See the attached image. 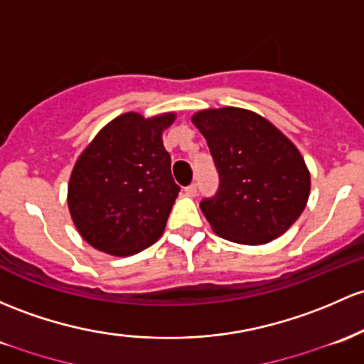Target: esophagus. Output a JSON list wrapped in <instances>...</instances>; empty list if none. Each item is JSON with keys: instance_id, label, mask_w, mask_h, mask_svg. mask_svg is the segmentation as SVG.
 <instances>
[{"instance_id": "obj_1", "label": "esophagus", "mask_w": 364, "mask_h": 364, "mask_svg": "<svg viewBox=\"0 0 364 364\" xmlns=\"http://www.w3.org/2000/svg\"><path fill=\"white\" fill-rule=\"evenodd\" d=\"M185 191H186V195H190V197H195V195H197V185H195V183H191V185L186 186Z\"/></svg>"}]
</instances>
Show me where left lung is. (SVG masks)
Masks as SVG:
<instances>
[{"label": "left lung", "instance_id": "1", "mask_svg": "<svg viewBox=\"0 0 364 364\" xmlns=\"http://www.w3.org/2000/svg\"><path fill=\"white\" fill-rule=\"evenodd\" d=\"M209 145L219 190L200 209L214 233L261 245L282 237L304 210L311 176L301 151L255 112L225 107L191 117Z\"/></svg>", "mask_w": 364, "mask_h": 364}]
</instances>
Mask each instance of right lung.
I'll list each match as a JSON object with an SVG mask.
<instances>
[{
    "instance_id": "right-lung-1",
    "label": "right lung",
    "mask_w": 364,
    "mask_h": 364,
    "mask_svg": "<svg viewBox=\"0 0 364 364\" xmlns=\"http://www.w3.org/2000/svg\"><path fill=\"white\" fill-rule=\"evenodd\" d=\"M169 114L127 112L107 124L72 169L67 203L75 228L95 249L133 255L157 242L179 193L162 131Z\"/></svg>"
}]
</instances>
